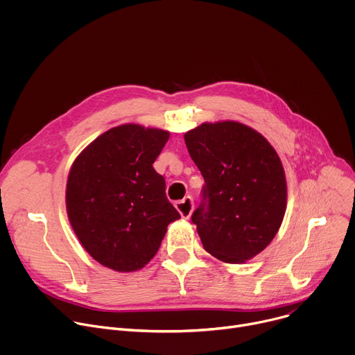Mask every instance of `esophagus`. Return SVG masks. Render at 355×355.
<instances>
[{"instance_id": "1", "label": "esophagus", "mask_w": 355, "mask_h": 355, "mask_svg": "<svg viewBox=\"0 0 355 355\" xmlns=\"http://www.w3.org/2000/svg\"><path fill=\"white\" fill-rule=\"evenodd\" d=\"M175 208H177V211L180 212V215L184 219H189L191 215H192V211H193V199H192V196H185L184 199L177 200L175 202Z\"/></svg>"}]
</instances>
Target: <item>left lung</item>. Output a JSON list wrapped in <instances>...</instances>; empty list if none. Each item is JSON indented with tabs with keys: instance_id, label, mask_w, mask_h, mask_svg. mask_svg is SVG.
<instances>
[{
	"instance_id": "1",
	"label": "left lung",
	"mask_w": 355,
	"mask_h": 355,
	"mask_svg": "<svg viewBox=\"0 0 355 355\" xmlns=\"http://www.w3.org/2000/svg\"><path fill=\"white\" fill-rule=\"evenodd\" d=\"M205 185L192 214L204 248L241 264L275 237L286 211V180L274 147L239 122L202 123L184 135Z\"/></svg>"
}]
</instances>
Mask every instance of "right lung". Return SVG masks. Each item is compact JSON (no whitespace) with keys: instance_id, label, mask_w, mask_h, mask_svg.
I'll return each instance as SVG.
<instances>
[{"instance_id":"1","label":"right lung","mask_w":355,"mask_h":355,"mask_svg":"<svg viewBox=\"0 0 355 355\" xmlns=\"http://www.w3.org/2000/svg\"><path fill=\"white\" fill-rule=\"evenodd\" d=\"M170 133L126 123L89 143L74 160L66 188L70 225L88 254L114 271L143 268L180 214L153 163Z\"/></svg>"}]
</instances>
